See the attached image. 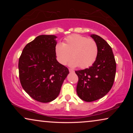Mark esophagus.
Listing matches in <instances>:
<instances>
[{"instance_id":"esophagus-1","label":"esophagus","mask_w":133,"mask_h":133,"mask_svg":"<svg viewBox=\"0 0 133 133\" xmlns=\"http://www.w3.org/2000/svg\"><path fill=\"white\" fill-rule=\"evenodd\" d=\"M69 71H70V72H74V71L73 70H72V69H69Z\"/></svg>"}]
</instances>
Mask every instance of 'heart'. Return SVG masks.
I'll list each match as a JSON object with an SVG mask.
<instances>
[{
	"instance_id": "b5f03b06",
	"label": "heart",
	"mask_w": 133,
	"mask_h": 133,
	"mask_svg": "<svg viewBox=\"0 0 133 133\" xmlns=\"http://www.w3.org/2000/svg\"><path fill=\"white\" fill-rule=\"evenodd\" d=\"M99 53V48L94 39L79 34H72L65 38L63 43H57L55 54L57 61L63 65H66L71 58L70 65L86 68L95 62Z\"/></svg>"
}]
</instances>
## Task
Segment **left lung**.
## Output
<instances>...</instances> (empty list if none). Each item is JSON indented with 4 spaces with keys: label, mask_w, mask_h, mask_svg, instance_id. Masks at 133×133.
<instances>
[{
    "label": "left lung",
    "mask_w": 133,
    "mask_h": 133,
    "mask_svg": "<svg viewBox=\"0 0 133 133\" xmlns=\"http://www.w3.org/2000/svg\"><path fill=\"white\" fill-rule=\"evenodd\" d=\"M99 48L97 58L91 66L76 71L79 77L77 94L85 102H92L105 96L113 85L116 71V63L112 48L100 36L91 35Z\"/></svg>",
    "instance_id": "8db88e82"
}]
</instances>
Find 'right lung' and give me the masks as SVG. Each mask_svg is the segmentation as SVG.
Wrapping results in <instances>:
<instances>
[{
    "instance_id": "obj_1",
    "label": "right lung",
    "mask_w": 133,
    "mask_h": 133,
    "mask_svg": "<svg viewBox=\"0 0 133 133\" xmlns=\"http://www.w3.org/2000/svg\"><path fill=\"white\" fill-rule=\"evenodd\" d=\"M54 35H41L23 48L19 60L22 87L30 97L42 103L59 96L68 69L56 60Z\"/></svg>"
}]
</instances>
